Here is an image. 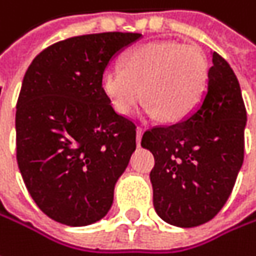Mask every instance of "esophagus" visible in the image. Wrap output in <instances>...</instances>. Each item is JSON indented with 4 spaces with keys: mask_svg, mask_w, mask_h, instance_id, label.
I'll use <instances>...</instances> for the list:
<instances>
[{
    "mask_svg": "<svg viewBox=\"0 0 256 256\" xmlns=\"http://www.w3.org/2000/svg\"><path fill=\"white\" fill-rule=\"evenodd\" d=\"M142 134H144V128H138L136 130V140H138V146H140V140H142Z\"/></svg>",
    "mask_w": 256,
    "mask_h": 256,
    "instance_id": "esophagus-1",
    "label": "esophagus"
}]
</instances>
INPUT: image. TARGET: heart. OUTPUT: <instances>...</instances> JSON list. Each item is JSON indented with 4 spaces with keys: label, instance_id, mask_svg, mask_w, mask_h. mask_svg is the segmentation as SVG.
<instances>
[{
    "label": "heart",
    "instance_id": "1",
    "mask_svg": "<svg viewBox=\"0 0 256 256\" xmlns=\"http://www.w3.org/2000/svg\"><path fill=\"white\" fill-rule=\"evenodd\" d=\"M206 82L208 62L198 46L155 40L132 50L124 68L105 70L101 88L120 114L132 112L144 96L150 116L176 123L194 112Z\"/></svg>",
    "mask_w": 256,
    "mask_h": 256
}]
</instances>
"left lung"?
Wrapping results in <instances>:
<instances>
[{
  "instance_id": "1",
  "label": "left lung",
  "mask_w": 256,
  "mask_h": 256,
  "mask_svg": "<svg viewBox=\"0 0 256 256\" xmlns=\"http://www.w3.org/2000/svg\"><path fill=\"white\" fill-rule=\"evenodd\" d=\"M244 108L228 62L212 52L198 108L172 126H154L142 146L154 154V208L168 224L196 227L212 220L230 196L244 154Z\"/></svg>"
}]
</instances>
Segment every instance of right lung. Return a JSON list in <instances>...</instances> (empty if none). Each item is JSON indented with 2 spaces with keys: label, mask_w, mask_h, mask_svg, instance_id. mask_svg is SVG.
I'll return each instance as SVG.
<instances>
[{
  "label": "right lung",
  "mask_w": 256,
  "mask_h": 256,
  "mask_svg": "<svg viewBox=\"0 0 256 256\" xmlns=\"http://www.w3.org/2000/svg\"><path fill=\"white\" fill-rule=\"evenodd\" d=\"M140 34L73 36L39 52L16 110V156L39 210L66 226L101 220L136 150V124L101 88L105 68Z\"/></svg>",
  "instance_id": "add662e5"
}]
</instances>
